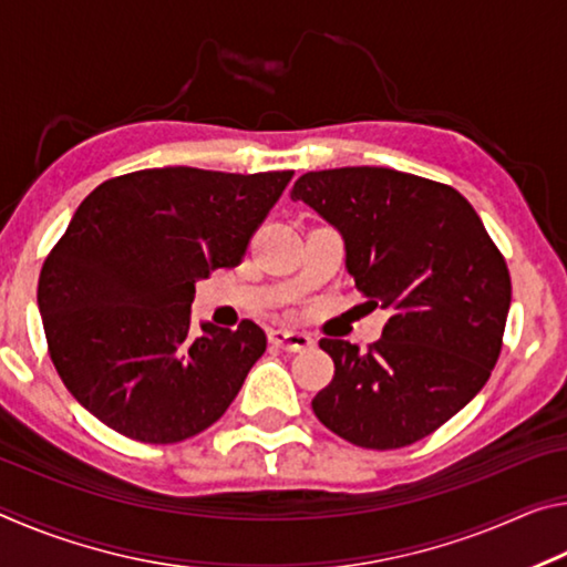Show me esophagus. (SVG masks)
I'll return each instance as SVG.
<instances>
[{
    "instance_id": "esophagus-1",
    "label": "esophagus",
    "mask_w": 567,
    "mask_h": 567,
    "mask_svg": "<svg viewBox=\"0 0 567 567\" xmlns=\"http://www.w3.org/2000/svg\"><path fill=\"white\" fill-rule=\"evenodd\" d=\"M270 342L275 348H282L287 352H305L315 344V340L307 332H292V330H272Z\"/></svg>"
}]
</instances>
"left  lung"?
<instances>
[{
    "instance_id": "8db88e82",
    "label": "left lung",
    "mask_w": 567,
    "mask_h": 567,
    "mask_svg": "<svg viewBox=\"0 0 567 567\" xmlns=\"http://www.w3.org/2000/svg\"><path fill=\"white\" fill-rule=\"evenodd\" d=\"M292 199L342 235L364 307L390 312L368 352L320 340L334 378L315 395V415L360 447L417 443L483 390L501 358L513 292L505 257L457 189L408 172H307Z\"/></svg>"
}]
</instances>
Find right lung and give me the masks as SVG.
<instances>
[{
    "mask_svg": "<svg viewBox=\"0 0 567 567\" xmlns=\"http://www.w3.org/2000/svg\"><path fill=\"white\" fill-rule=\"evenodd\" d=\"M292 172L140 169L102 182L47 255L50 358L82 408L124 437L182 443L225 415L265 332L189 328L195 282L243 262Z\"/></svg>",
    "mask_w": 567,
    "mask_h": 567,
    "instance_id": "1",
    "label": "right lung"
}]
</instances>
